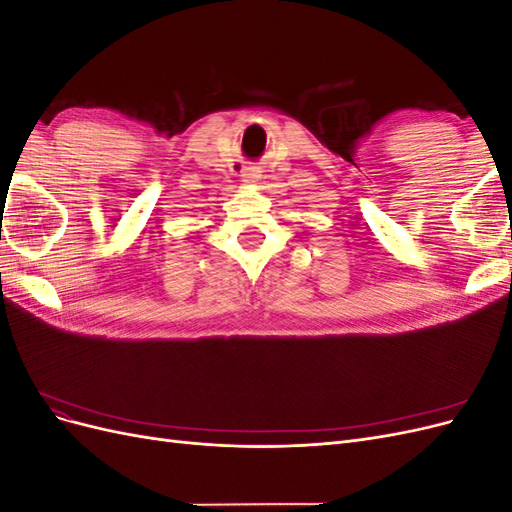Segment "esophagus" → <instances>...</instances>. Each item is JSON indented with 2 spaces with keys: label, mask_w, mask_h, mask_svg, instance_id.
Here are the masks:
<instances>
[{
  "label": "esophagus",
  "mask_w": 512,
  "mask_h": 512,
  "mask_svg": "<svg viewBox=\"0 0 512 512\" xmlns=\"http://www.w3.org/2000/svg\"><path fill=\"white\" fill-rule=\"evenodd\" d=\"M241 177H243V181H245V183H256V181H258V175L254 173V170H250V168L243 170V175H241Z\"/></svg>",
  "instance_id": "obj_1"
}]
</instances>
